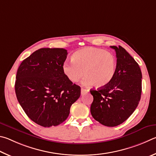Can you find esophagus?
<instances>
[{
    "label": "esophagus",
    "instance_id": "obj_1",
    "mask_svg": "<svg viewBox=\"0 0 156 156\" xmlns=\"http://www.w3.org/2000/svg\"><path fill=\"white\" fill-rule=\"evenodd\" d=\"M89 92V90H87L85 88L81 89V94H84L85 93H86V92Z\"/></svg>",
    "mask_w": 156,
    "mask_h": 156
}]
</instances>
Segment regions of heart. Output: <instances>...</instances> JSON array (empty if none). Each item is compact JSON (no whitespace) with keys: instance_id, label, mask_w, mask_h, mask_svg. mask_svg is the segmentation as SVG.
<instances>
[{"instance_id":"b5f03b06","label":"heart","mask_w":156,"mask_h":156,"mask_svg":"<svg viewBox=\"0 0 156 156\" xmlns=\"http://www.w3.org/2000/svg\"><path fill=\"white\" fill-rule=\"evenodd\" d=\"M71 59V62L63 64L62 70L73 83L78 82L85 75L83 84L93 83L97 88H101L110 83L115 75L116 57L104 49L95 47L79 49L73 53Z\"/></svg>"}]
</instances>
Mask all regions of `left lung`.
<instances>
[{"label":"left lung","mask_w":156,"mask_h":156,"mask_svg":"<svg viewBox=\"0 0 156 156\" xmlns=\"http://www.w3.org/2000/svg\"><path fill=\"white\" fill-rule=\"evenodd\" d=\"M116 51V71L107 86L90 90L93 118L107 127L121 124L134 112L140 100L142 73L134 59L122 46H111Z\"/></svg>","instance_id":"1"}]
</instances>
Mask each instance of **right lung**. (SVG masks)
<instances>
[{
	"label": "right lung",
	"instance_id": "right-lung-1",
	"mask_svg": "<svg viewBox=\"0 0 156 156\" xmlns=\"http://www.w3.org/2000/svg\"><path fill=\"white\" fill-rule=\"evenodd\" d=\"M67 55L64 48L38 49L24 59L18 69L16 97L29 118L42 127L62 123L71 105L80 97V86L63 73Z\"/></svg>",
	"mask_w": 156,
	"mask_h": 156
}]
</instances>
